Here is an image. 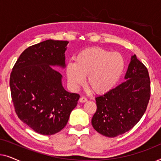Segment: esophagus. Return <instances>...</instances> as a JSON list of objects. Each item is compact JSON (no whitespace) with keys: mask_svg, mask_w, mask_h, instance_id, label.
Wrapping results in <instances>:
<instances>
[{"mask_svg":"<svg viewBox=\"0 0 161 161\" xmlns=\"http://www.w3.org/2000/svg\"><path fill=\"white\" fill-rule=\"evenodd\" d=\"M79 101H80V103H85L87 101V98L85 97H81L79 99Z\"/></svg>","mask_w":161,"mask_h":161,"instance_id":"esophagus-1","label":"esophagus"}]
</instances>
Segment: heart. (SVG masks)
I'll use <instances>...</instances> for the list:
<instances>
[{
  "mask_svg": "<svg viewBox=\"0 0 161 161\" xmlns=\"http://www.w3.org/2000/svg\"><path fill=\"white\" fill-rule=\"evenodd\" d=\"M125 59L117 52L101 47H90L80 51L74 62L66 66V75L69 85L78 89L84 83L97 94L109 92L116 85L125 69Z\"/></svg>",
  "mask_w": 161,
  "mask_h": 161,
  "instance_id": "1",
  "label": "heart"
}]
</instances>
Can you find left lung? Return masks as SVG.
<instances>
[{"label":"left lung","mask_w":161,"mask_h":161,"mask_svg":"<svg viewBox=\"0 0 161 161\" xmlns=\"http://www.w3.org/2000/svg\"><path fill=\"white\" fill-rule=\"evenodd\" d=\"M125 80L95 98L97 111L92 125L96 131L107 137H116L133 128L148 105L150 97L148 70L136 55L131 56Z\"/></svg>","instance_id":"1"}]
</instances>
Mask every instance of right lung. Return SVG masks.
Instances as JSON below:
<instances>
[{"mask_svg":"<svg viewBox=\"0 0 161 161\" xmlns=\"http://www.w3.org/2000/svg\"><path fill=\"white\" fill-rule=\"evenodd\" d=\"M69 42L48 40L28 47L10 75L12 102L22 122L42 135L61 131L76 107L78 94L66 91L62 75L53 67H66Z\"/></svg>","mask_w":161,"mask_h":161,"instance_id":"right-lung-1","label":"right lung"}]
</instances>
